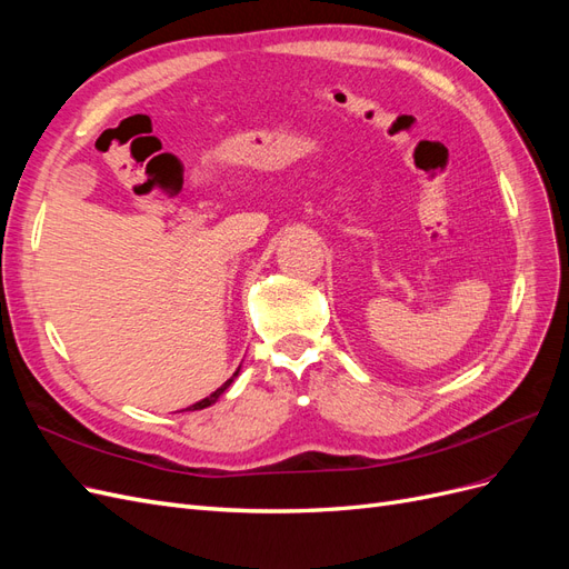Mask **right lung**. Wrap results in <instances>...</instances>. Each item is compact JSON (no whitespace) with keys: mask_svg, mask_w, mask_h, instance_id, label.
Listing matches in <instances>:
<instances>
[{"mask_svg":"<svg viewBox=\"0 0 569 569\" xmlns=\"http://www.w3.org/2000/svg\"><path fill=\"white\" fill-rule=\"evenodd\" d=\"M239 370H242V366H239V368H237V370H234V375H232V377H230V380H228V382H226V385H222V387H218V389H216V391H213V393H211V396H206V399H201V401H197V403H194V406H189V408H184V410H201V408H209V406H213V403H216V401H218V399H220V396H222V393H226V391H228V389H230V385H232V382H234V380H237V375H239Z\"/></svg>","mask_w":569,"mask_h":569,"instance_id":"1","label":"right lung"}]
</instances>
